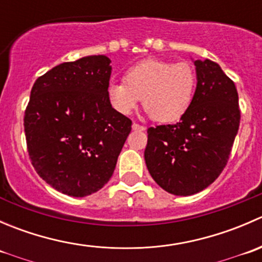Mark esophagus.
Wrapping results in <instances>:
<instances>
[{"instance_id":"1","label":"esophagus","mask_w":262,"mask_h":262,"mask_svg":"<svg viewBox=\"0 0 262 262\" xmlns=\"http://www.w3.org/2000/svg\"><path fill=\"white\" fill-rule=\"evenodd\" d=\"M132 128H133V130H146V126L141 125V124H137V123H133Z\"/></svg>"}]
</instances>
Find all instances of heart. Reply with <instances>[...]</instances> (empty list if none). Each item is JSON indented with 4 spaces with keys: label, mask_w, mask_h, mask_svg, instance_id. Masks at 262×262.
I'll return each instance as SVG.
<instances>
[{
    "label": "heart",
    "mask_w": 262,
    "mask_h": 262,
    "mask_svg": "<svg viewBox=\"0 0 262 262\" xmlns=\"http://www.w3.org/2000/svg\"><path fill=\"white\" fill-rule=\"evenodd\" d=\"M124 80L107 87L109 101L116 112L129 115L143 97L148 115L158 123H172L191 106L196 72L187 62L146 59L129 68Z\"/></svg>",
    "instance_id": "1"
}]
</instances>
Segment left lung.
<instances>
[{
  "mask_svg": "<svg viewBox=\"0 0 262 262\" xmlns=\"http://www.w3.org/2000/svg\"><path fill=\"white\" fill-rule=\"evenodd\" d=\"M196 90L176 124L148 128L144 160L153 180L173 195L196 194L228 162L241 112L234 82L209 59L195 60Z\"/></svg>",
  "mask_w": 262,
  "mask_h": 262,
  "instance_id": "obj_1",
  "label": "left lung"
}]
</instances>
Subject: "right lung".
I'll list each match as a JSON object with an SVG mask.
<instances>
[{
    "instance_id": "add662e5",
    "label": "right lung",
    "mask_w": 262,
    "mask_h": 262,
    "mask_svg": "<svg viewBox=\"0 0 262 262\" xmlns=\"http://www.w3.org/2000/svg\"><path fill=\"white\" fill-rule=\"evenodd\" d=\"M110 62L105 55L64 62L31 89L24 116L29 158L47 184L70 196L91 195L110 180L132 130L109 101Z\"/></svg>"
}]
</instances>
